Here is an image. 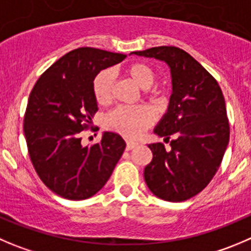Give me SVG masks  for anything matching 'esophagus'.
<instances>
[{"mask_svg": "<svg viewBox=\"0 0 251 251\" xmlns=\"http://www.w3.org/2000/svg\"><path fill=\"white\" fill-rule=\"evenodd\" d=\"M137 145H138V143L132 142V140H128V142H127V150L134 149V148L137 147Z\"/></svg>", "mask_w": 251, "mask_h": 251, "instance_id": "obj_1", "label": "esophagus"}]
</instances>
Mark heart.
<instances>
[{
    "label": "heart",
    "mask_w": 251,
    "mask_h": 251,
    "mask_svg": "<svg viewBox=\"0 0 251 251\" xmlns=\"http://www.w3.org/2000/svg\"><path fill=\"white\" fill-rule=\"evenodd\" d=\"M127 75L142 88H149L155 81V73L150 66L134 63L126 69ZM114 74L109 69L100 71L92 81V94L99 104H107L112 100ZM154 112L147 106L117 107L104 119V126L127 138H137L154 122Z\"/></svg>",
    "instance_id": "obj_1"
}]
</instances>
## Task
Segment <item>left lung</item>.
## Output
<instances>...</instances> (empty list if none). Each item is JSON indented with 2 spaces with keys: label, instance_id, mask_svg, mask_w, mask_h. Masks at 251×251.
<instances>
[{
  "label": "left lung",
  "instance_id": "1",
  "mask_svg": "<svg viewBox=\"0 0 251 251\" xmlns=\"http://www.w3.org/2000/svg\"><path fill=\"white\" fill-rule=\"evenodd\" d=\"M133 54L165 61L173 94L168 112L154 133L170 142L150 144L151 163L144 178L156 197L182 202L201 192L213 178L229 142L226 101L216 78L197 60L176 47H155Z\"/></svg>",
  "mask_w": 251,
  "mask_h": 251
}]
</instances>
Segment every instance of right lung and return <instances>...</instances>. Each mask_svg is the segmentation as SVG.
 Instances as JSON below:
<instances>
[{"mask_svg":"<svg viewBox=\"0 0 251 251\" xmlns=\"http://www.w3.org/2000/svg\"><path fill=\"white\" fill-rule=\"evenodd\" d=\"M126 56L88 47L71 50L30 92L23 124L28 152L40 180L63 199L80 201L96 195L126 149L123 138L113 132H104L91 147H83L80 137L99 111L94 77Z\"/></svg>","mask_w":251,"mask_h":251,"instance_id":"right-lung-1","label":"right lung"}]
</instances>
